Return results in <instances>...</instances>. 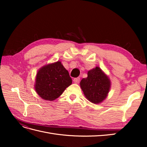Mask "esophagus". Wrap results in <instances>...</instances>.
<instances>
[{
    "mask_svg": "<svg viewBox=\"0 0 147 147\" xmlns=\"http://www.w3.org/2000/svg\"><path fill=\"white\" fill-rule=\"evenodd\" d=\"M80 78H75L74 79V82L75 83H78L80 82Z\"/></svg>",
    "mask_w": 147,
    "mask_h": 147,
    "instance_id": "esophagus-1",
    "label": "esophagus"
}]
</instances>
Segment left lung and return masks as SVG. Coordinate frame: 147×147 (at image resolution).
<instances>
[{"instance_id": "8db88e82", "label": "left lung", "mask_w": 147, "mask_h": 147, "mask_svg": "<svg viewBox=\"0 0 147 147\" xmlns=\"http://www.w3.org/2000/svg\"><path fill=\"white\" fill-rule=\"evenodd\" d=\"M86 98L95 104L103 102L107 97L111 88V81L99 67L90 70L88 77L80 83Z\"/></svg>"}]
</instances>
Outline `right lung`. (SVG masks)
Wrapping results in <instances>:
<instances>
[{"instance_id": "obj_1", "label": "right lung", "mask_w": 147, "mask_h": 147, "mask_svg": "<svg viewBox=\"0 0 147 147\" xmlns=\"http://www.w3.org/2000/svg\"><path fill=\"white\" fill-rule=\"evenodd\" d=\"M72 83L69 72L58 61L39 69L35 77L34 88L41 98L53 101L58 98Z\"/></svg>"}]
</instances>
